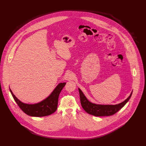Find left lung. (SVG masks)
Segmentation results:
<instances>
[{
    "instance_id": "obj_1",
    "label": "left lung",
    "mask_w": 146,
    "mask_h": 146,
    "mask_svg": "<svg viewBox=\"0 0 146 146\" xmlns=\"http://www.w3.org/2000/svg\"><path fill=\"white\" fill-rule=\"evenodd\" d=\"M78 90L80 93V102L82 108L88 113L96 116H110L116 113L128 102L131 98L132 93H133V92H132L129 96L125 100L121 103L117 104V105H97V104H94L89 102L84 94H83L80 88H78Z\"/></svg>"
}]
</instances>
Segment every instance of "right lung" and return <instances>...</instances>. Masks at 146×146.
I'll return each mask as SVG.
<instances>
[{
    "label": "right lung",
    "mask_w": 146,
    "mask_h": 146,
    "mask_svg": "<svg viewBox=\"0 0 146 146\" xmlns=\"http://www.w3.org/2000/svg\"><path fill=\"white\" fill-rule=\"evenodd\" d=\"M65 84L66 82L60 83L48 98L38 103L33 104V105L21 102L13 94L11 89L10 92L13 99L25 113L31 116L41 117L50 115L56 110L59 94Z\"/></svg>",
    "instance_id": "add662e5"
}]
</instances>
